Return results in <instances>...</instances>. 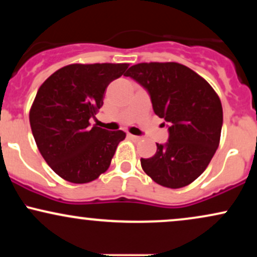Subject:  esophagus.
<instances>
[{"instance_id":"34e87169","label":"esophagus","mask_w":257,"mask_h":257,"mask_svg":"<svg viewBox=\"0 0 257 257\" xmlns=\"http://www.w3.org/2000/svg\"><path fill=\"white\" fill-rule=\"evenodd\" d=\"M128 138L131 139V140L135 141V143H138V141H140V140H141V138H140V137H138V135H133V134H129V135H128Z\"/></svg>"}]
</instances>
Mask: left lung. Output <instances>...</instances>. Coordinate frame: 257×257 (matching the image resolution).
Segmentation results:
<instances>
[{"mask_svg":"<svg viewBox=\"0 0 257 257\" xmlns=\"http://www.w3.org/2000/svg\"><path fill=\"white\" fill-rule=\"evenodd\" d=\"M124 76L149 90L153 111L170 123L169 141L157 144L151 158H141L144 172L158 185L181 188L192 184L219 147L222 105L202 76L179 63H140Z\"/></svg>","mask_w":257,"mask_h":257,"instance_id":"obj_1","label":"left lung"}]
</instances>
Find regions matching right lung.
<instances>
[{
	"label": "right lung",
	"mask_w": 257,
	"mask_h": 257,
	"mask_svg": "<svg viewBox=\"0 0 257 257\" xmlns=\"http://www.w3.org/2000/svg\"><path fill=\"white\" fill-rule=\"evenodd\" d=\"M129 64H70L38 88L30 125L41 155L53 172L72 184H87L110 167L122 131L90 125L104 104V93Z\"/></svg>",
	"instance_id": "1"
}]
</instances>
